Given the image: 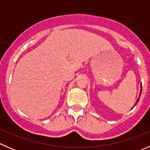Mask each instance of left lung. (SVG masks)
<instances>
[{
    "label": "left lung",
    "mask_w": 150,
    "mask_h": 150,
    "mask_svg": "<svg viewBox=\"0 0 150 150\" xmlns=\"http://www.w3.org/2000/svg\"><path fill=\"white\" fill-rule=\"evenodd\" d=\"M141 94H142V88H141V91H140V94H139V96H141ZM139 99H137V102H136V103H135V104H134V106H135V105H136V104H137V102H139ZM133 107H132V108H133Z\"/></svg>",
    "instance_id": "left-lung-1"
}]
</instances>
